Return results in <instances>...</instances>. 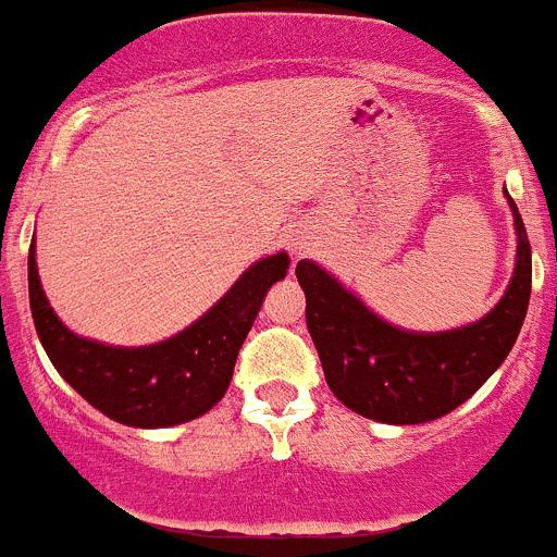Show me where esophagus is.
<instances>
[{
	"mask_svg": "<svg viewBox=\"0 0 557 557\" xmlns=\"http://www.w3.org/2000/svg\"><path fill=\"white\" fill-rule=\"evenodd\" d=\"M289 249H292V255H306V251L311 249V233H308V230H302V227L292 230V233H289Z\"/></svg>",
	"mask_w": 557,
	"mask_h": 557,
	"instance_id": "obj_1",
	"label": "esophagus"
}]
</instances>
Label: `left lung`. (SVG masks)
<instances>
[{"label": "left lung", "instance_id": "1", "mask_svg": "<svg viewBox=\"0 0 557 557\" xmlns=\"http://www.w3.org/2000/svg\"><path fill=\"white\" fill-rule=\"evenodd\" d=\"M504 197L515 219V271L500 300L463 327L422 333L389 324L319 262H297L308 333L346 409L387 425H420L458 409L498 371L531 300V244L506 189Z\"/></svg>", "mask_w": 557, "mask_h": 557}]
</instances>
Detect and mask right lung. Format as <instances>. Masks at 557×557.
I'll return each instance as SVG.
<instances>
[{"mask_svg": "<svg viewBox=\"0 0 557 557\" xmlns=\"http://www.w3.org/2000/svg\"><path fill=\"white\" fill-rule=\"evenodd\" d=\"M286 271V251L262 257L181 333L148 346H113L73 333L57 317L42 292L32 240L29 306L48 360L81 398L121 425L173 428L224 398L262 300Z\"/></svg>", "mask_w": 557, "mask_h": 557, "instance_id": "obj_1", "label": "right lung"}]
</instances>
